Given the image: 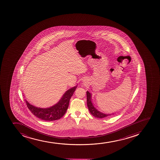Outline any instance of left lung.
<instances>
[{
  "label": "left lung",
  "mask_w": 160,
  "mask_h": 160,
  "mask_svg": "<svg viewBox=\"0 0 160 160\" xmlns=\"http://www.w3.org/2000/svg\"><path fill=\"white\" fill-rule=\"evenodd\" d=\"M91 97H92L91 93L87 91V106H88V109L91 113V114L93 115V117L97 118H102L114 114V113H112V114H105V113H102V112L98 111L93 106V104L92 102V99H91Z\"/></svg>",
  "instance_id": "1"
}]
</instances>
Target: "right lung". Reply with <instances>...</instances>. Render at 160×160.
Masks as SVG:
<instances>
[{
	"label": "right lung",
	"mask_w": 160,
	"mask_h": 160,
	"mask_svg": "<svg viewBox=\"0 0 160 160\" xmlns=\"http://www.w3.org/2000/svg\"><path fill=\"white\" fill-rule=\"evenodd\" d=\"M77 87V86L67 90L62 96L61 98L60 99L59 102L50 108H37L30 104L26 100L25 102L31 113L40 119L47 121L57 120L63 117L66 113L68 107L70 99L73 95Z\"/></svg>",
	"instance_id": "add662e5"
}]
</instances>
